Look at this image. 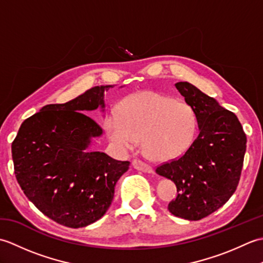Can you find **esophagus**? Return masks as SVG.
<instances>
[{
    "label": "esophagus",
    "instance_id": "esophagus-1",
    "mask_svg": "<svg viewBox=\"0 0 263 263\" xmlns=\"http://www.w3.org/2000/svg\"><path fill=\"white\" fill-rule=\"evenodd\" d=\"M132 165L133 167H135L136 170L138 171H141V172H144V173H148V174H150V173H153V167L144 163V161L142 160H139V159H135L132 161Z\"/></svg>",
    "mask_w": 263,
    "mask_h": 263
}]
</instances>
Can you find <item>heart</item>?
Segmentation results:
<instances>
[{"instance_id":"b5f03b06","label":"heart","mask_w":263,"mask_h":263,"mask_svg":"<svg viewBox=\"0 0 263 263\" xmlns=\"http://www.w3.org/2000/svg\"><path fill=\"white\" fill-rule=\"evenodd\" d=\"M105 127L109 138L124 150L142 149L150 159L168 161L185 154L195 139L198 119L191 105L154 91L126 98L121 116L111 111Z\"/></svg>"}]
</instances>
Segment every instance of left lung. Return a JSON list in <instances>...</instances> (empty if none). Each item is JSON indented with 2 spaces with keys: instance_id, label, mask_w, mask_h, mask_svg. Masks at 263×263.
<instances>
[{
  "instance_id": "left-lung-1",
  "label": "left lung",
  "mask_w": 263,
  "mask_h": 263,
  "mask_svg": "<svg viewBox=\"0 0 263 263\" xmlns=\"http://www.w3.org/2000/svg\"><path fill=\"white\" fill-rule=\"evenodd\" d=\"M175 87L192 106L199 135L178 159L157 167L158 175L175 183L177 197L168 204L172 215L200 220L224 205L241 176L247 136L237 116L190 82Z\"/></svg>"
}]
</instances>
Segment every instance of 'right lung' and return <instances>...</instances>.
<instances>
[{
  "label": "right lung",
  "instance_id": "right-lung-1",
  "mask_svg": "<svg viewBox=\"0 0 263 263\" xmlns=\"http://www.w3.org/2000/svg\"><path fill=\"white\" fill-rule=\"evenodd\" d=\"M97 86L65 104L46 105L22 123L12 142L14 174L26 197L44 215L71 228L100 219L114 198L115 184L128 170L100 152H90L103 128L85 111H105Z\"/></svg>",
  "mask_w": 263,
  "mask_h": 263
}]
</instances>
